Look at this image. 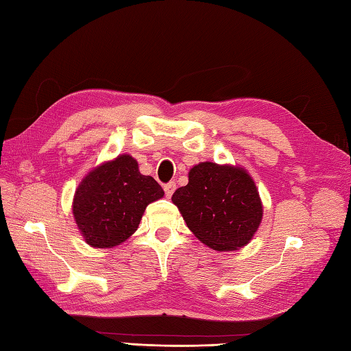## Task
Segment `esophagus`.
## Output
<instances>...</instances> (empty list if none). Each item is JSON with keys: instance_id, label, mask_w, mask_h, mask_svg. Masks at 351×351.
<instances>
[{"instance_id": "obj_1", "label": "esophagus", "mask_w": 351, "mask_h": 351, "mask_svg": "<svg viewBox=\"0 0 351 351\" xmlns=\"http://www.w3.org/2000/svg\"><path fill=\"white\" fill-rule=\"evenodd\" d=\"M175 190H176V182L175 181H171V182L164 185V191H166L167 197H171V195H173Z\"/></svg>"}]
</instances>
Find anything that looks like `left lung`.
<instances>
[{
  "label": "left lung",
  "instance_id": "left-lung-1",
  "mask_svg": "<svg viewBox=\"0 0 351 351\" xmlns=\"http://www.w3.org/2000/svg\"><path fill=\"white\" fill-rule=\"evenodd\" d=\"M173 202L189 229L208 247L237 250L247 244L263 220V202L252 176L243 167L200 162L189 171V184Z\"/></svg>",
  "mask_w": 351,
  "mask_h": 351
}]
</instances>
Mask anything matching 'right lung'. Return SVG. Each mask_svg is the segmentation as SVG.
Here are the masks:
<instances>
[{
	"instance_id": "add662e5",
	"label": "right lung",
	"mask_w": 351,
	"mask_h": 351,
	"mask_svg": "<svg viewBox=\"0 0 351 351\" xmlns=\"http://www.w3.org/2000/svg\"><path fill=\"white\" fill-rule=\"evenodd\" d=\"M164 196L152 176L138 171L131 155L102 162L83 178L73 196L72 213L92 247H114L136 232L146 206Z\"/></svg>"
}]
</instances>
